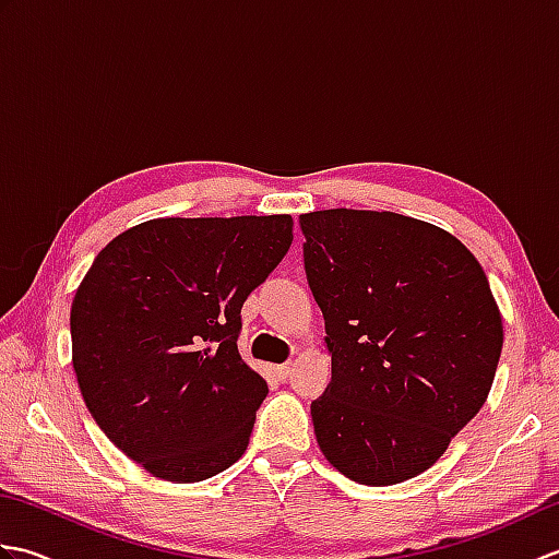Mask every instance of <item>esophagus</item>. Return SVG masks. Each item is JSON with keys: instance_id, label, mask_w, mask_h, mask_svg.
<instances>
[{"instance_id": "1", "label": "esophagus", "mask_w": 559, "mask_h": 559, "mask_svg": "<svg viewBox=\"0 0 559 559\" xmlns=\"http://www.w3.org/2000/svg\"><path fill=\"white\" fill-rule=\"evenodd\" d=\"M290 370H293V365H290V362H283V365H276V367H273V372H276V377L281 379V382H283V379H288Z\"/></svg>"}]
</instances>
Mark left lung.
<instances>
[{
	"label": "left lung",
	"instance_id": "obj_1",
	"mask_svg": "<svg viewBox=\"0 0 559 559\" xmlns=\"http://www.w3.org/2000/svg\"><path fill=\"white\" fill-rule=\"evenodd\" d=\"M300 230L331 358L317 444L360 485L420 476L490 394L504 326L488 276L459 237L401 213L312 211Z\"/></svg>",
	"mask_w": 559,
	"mask_h": 559
}]
</instances>
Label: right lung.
Listing matches in <instances>:
<instances>
[{"instance_id":"obj_1","label":"right lung","mask_w":559,"mask_h":559,"mask_svg":"<svg viewBox=\"0 0 559 559\" xmlns=\"http://www.w3.org/2000/svg\"><path fill=\"white\" fill-rule=\"evenodd\" d=\"M293 218H153L93 259L71 302V365L93 420L151 476L199 483L245 454L266 382L237 353L247 295Z\"/></svg>"}]
</instances>
